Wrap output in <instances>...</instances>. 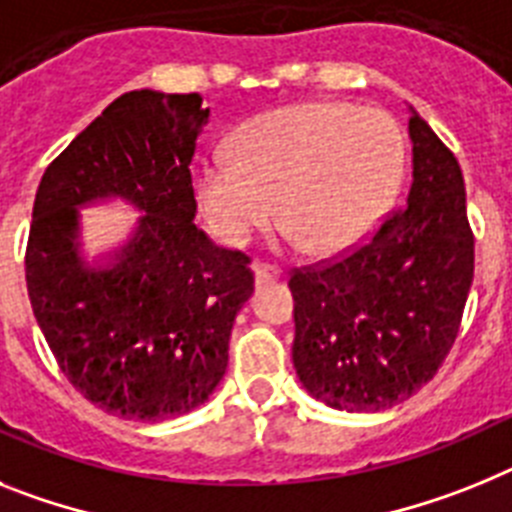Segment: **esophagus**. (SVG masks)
I'll use <instances>...</instances> for the list:
<instances>
[{"label": "esophagus", "instance_id": "esophagus-1", "mask_svg": "<svg viewBox=\"0 0 512 512\" xmlns=\"http://www.w3.org/2000/svg\"><path fill=\"white\" fill-rule=\"evenodd\" d=\"M281 278V268L278 265H270V262H257L255 265V281L257 283H268Z\"/></svg>", "mask_w": 512, "mask_h": 512}]
</instances>
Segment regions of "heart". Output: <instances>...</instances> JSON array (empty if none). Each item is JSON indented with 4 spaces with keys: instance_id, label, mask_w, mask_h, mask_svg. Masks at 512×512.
I'll return each instance as SVG.
<instances>
[{
    "instance_id": "1",
    "label": "heart",
    "mask_w": 512,
    "mask_h": 512,
    "mask_svg": "<svg viewBox=\"0 0 512 512\" xmlns=\"http://www.w3.org/2000/svg\"><path fill=\"white\" fill-rule=\"evenodd\" d=\"M404 133L384 110L299 102L242 123L234 157L203 162L195 195L221 242L242 247L278 219L314 255H340L371 234L399 190Z\"/></svg>"
}]
</instances>
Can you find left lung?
Listing matches in <instances>:
<instances>
[{
    "instance_id": "1",
    "label": "left lung",
    "mask_w": 512,
    "mask_h": 512,
    "mask_svg": "<svg viewBox=\"0 0 512 512\" xmlns=\"http://www.w3.org/2000/svg\"><path fill=\"white\" fill-rule=\"evenodd\" d=\"M412 188L366 244L291 273L293 366L311 397L376 412L433 379L459 335L474 234L453 151L412 110Z\"/></svg>"
}]
</instances>
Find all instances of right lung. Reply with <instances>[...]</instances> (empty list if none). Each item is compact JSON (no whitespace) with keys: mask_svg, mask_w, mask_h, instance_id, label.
Instances as JSON below:
<instances>
[{"mask_svg":"<svg viewBox=\"0 0 512 512\" xmlns=\"http://www.w3.org/2000/svg\"><path fill=\"white\" fill-rule=\"evenodd\" d=\"M208 115L198 92H126L48 164L35 193L25 278L38 327L69 384L126 420H170L206 402L255 291L250 257L193 224L190 162ZM105 197L145 216L92 269L78 255L76 208Z\"/></svg>","mask_w":512,"mask_h":512,"instance_id":"1","label":"right lung"}]
</instances>
